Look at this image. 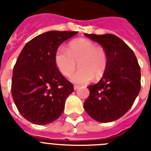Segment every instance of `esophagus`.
I'll list each match as a JSON object with an SVG mask.
<instances>
[{
    "instance_id": "esophagus-1",
    "label": "esophagus",
    "mask_w": 151,
    "mask_h": 151,
    "mask_svg": "<svg viewBox=\"0 0 151 151\" xmlns=\"http://www.w3.org/2000/svg\"><path fill=\"white\" fill-rule=\"evenodd\" d=\"M80 87V86H79V85H74V86H73V88H74V90H76V89H78V88Z\"/></svg>"
}]
</instances>
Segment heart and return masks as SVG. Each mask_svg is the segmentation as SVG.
Returning a JSON list of instances; mask_svg holds the SVG:
<instances>
[{"label":"heart","instance_id":"1","mask_svg":"<svg viewBox=\"0 0 151 151\" xmlns=\"http://www.w3.org/2000/svg\"><path fill=\"white\" fill-rule=\"evenodd\" d=\"M55 63L65 77L70 76L78 63L80 69L71 76L75 84H86L96 78H100L107 66L106 52L96 42L85 38L71 41L66 50L59 48L55 53Z\"/></svg>","mask_w":151,"mask_h":151}]
</instances>
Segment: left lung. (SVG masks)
<instances>
[{
	"label": "left lung",
	"mask_w": 151,
	"mask_h": 151,
	"mask_svg": "<svg viewBox=\"0 0 151 151\" xmlns=\"http://www.w3.org/2000/svg\"><path fill=\"white\" fill-rule=\"evenodd\" d=\"M85 35L103 46L108 60L101 80L88 86L90 93L84 107L97 122H114L128 112L140 91V66L132 50L117 36Z\"/></svg>",
	"instance_id": "left-lung-1"
}]
</instances>
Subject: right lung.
<instances>
[{"label": "right lung", "mask_w": 151, "mask_h": 151, "mask_svg": "<svg viewBox=\"0 0 151 151\" xmlns=\"http://www.w3.org/2000/svg\"><path fill=\"white\" fill-rule=\"evenodd\" d=\"M77 31L52 30L27 42L13 68L12 96L18 110L31 123L44 125L63 112L73 85L55 63V53L63 41Z\"/></svg>", "instance_id": "add662e5"}]
</instances>
